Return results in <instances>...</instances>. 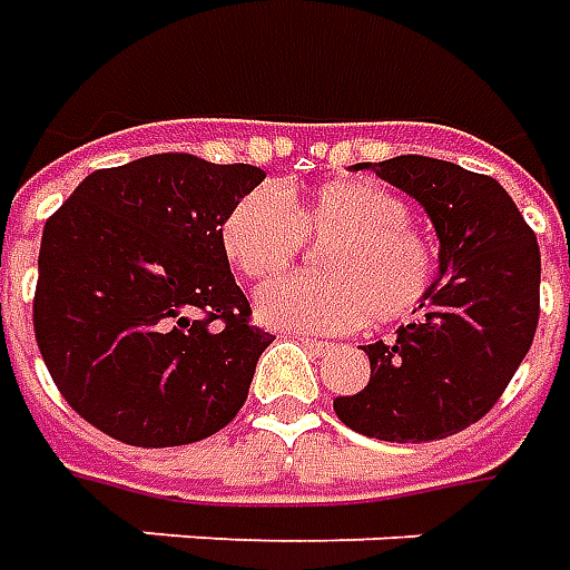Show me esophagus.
Listing matches in <instances>:
<instances>
[{
  "label": "esophagus",
  "instance_id": "34e87169",
  "mask_svg": "<svg viewBox=\"0 0 570 570\" xmlns=\"http://www.w3.org/2000/svg\"><path fill=\"white\" fill-rule=\"evenodd\" d=\"M294 337L304 343L306 350H313V353H325V350H328V341H316V337H309V334H294Z\"/></svg>",
  "mask_w": 570,
  "mask_h": 570
}]
</instances>
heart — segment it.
Segmentation results:
<instances>
[{
  "instance_id": "b5f03b06",
  "label": "heart",
  "mask_w": 570,
  "mask_h": 570,
  "mask_svg": "<svg viewBox=\"0 0 570 570\" xmlns=\"http://www.w3.org/2000/svg\"><path fill=\"white\" fill-rule=\"evenodd\" d=\"M322 245V276L276 282L257 294L266 325L297 334H343L365 322H405L430 304L442 254L393 189L368 177H337L313 189L254 187L217 224L227 264L248 282L285 276Z\"/></svg>"
}]
</instances>
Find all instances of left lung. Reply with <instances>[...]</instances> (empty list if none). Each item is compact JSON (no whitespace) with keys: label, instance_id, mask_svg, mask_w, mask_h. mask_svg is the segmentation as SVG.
I'll return each instance as SVG.
<instances>
[{"label":"left lung","instance_id":"left-lung-1","mask_svg":"<svg viewBox=\"0 0 570 570\" xmlns=\"http://www.w3.org/2000/svg\"><path fill=\"white\" fill-rule=\"evenodd\" d=\"M371 171L426 208L442 242V278L414 325H402L393 343L365 346L368 386L337 395L334 411L383 442L448 439L498 405L531 350L537 236L494 177L430 156H395Z\"/></svg>","mask_w":570,"mask_h":570}]
</instances>
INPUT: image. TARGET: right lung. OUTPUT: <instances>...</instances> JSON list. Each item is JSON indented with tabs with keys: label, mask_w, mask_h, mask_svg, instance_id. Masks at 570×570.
Masks as SVG:
<instances>
[{
	"label": "right lung",
	"mask_w": 570,
	"mask_h": 570,
	"mask_svg": "<svg viewBox=\"0 0 570 570\" xmlns=\"http://www.w3.org/2000/svg\"><path fill=\"white\" fill-rule=\"evenodd\" d=\"M254 165L159 153L100 168L46 220L33 331L67 405L137 448L189 445L248 399L273 334L217 245Z\"/></svg>",
	"instance_id": "1"
}]
</instances>
